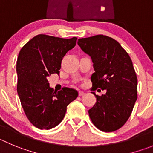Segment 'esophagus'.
<instances>
[{
	"label": "esophagus",
	"instance_id": "1",
	"mask_svg": "<svg viewBox=\"0 0 153 153\" xmlns=\"http://www.w3.org/2000/svg\"><path fill=\"white\" fill-rule=\"evenodd\" d=\"M85 92H83V91H79V96H84L85 95Z\"/></svg>",
	"mask_w": 153,
	"mask_h": 153
}]
</instances>
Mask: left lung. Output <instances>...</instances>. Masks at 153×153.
<instances>
[{"label":"left lung","mask_w":153,"mask_h":153,"mask_svg":"<svg viewBox=\"0 0 153 153\" xmlns=\"http://www.w3.org/2000/svg\"><path fill=\"white\" fill-rule=\"evenodd\" d=\"M78 44L94 63L91 91L106 90L102 96L92 92L97 102L88 111L90 118L100 131H116L126 123L137 99V78L131 57L118 41L102 35L80 38Z\"/></svg>","instance_id":"left-lung-1"}]
</instances>
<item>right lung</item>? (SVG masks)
<instances>
[{
    "mask_svg": "<svg viewBox=\"0 0 153 153\" xmlns=\"http://www.w3.org/2000/svg\"><path fill=\"white\" fill-rule=\"evenodd\" d=\"M76 41V37L65 39L38 35L25 44L19 53L17 93L25 115L39 129L49 130L59 125L67 105L78 97V91L72 88L54 91L48 81L51 74L59 75L62 58Z\"/></svg>",
    "mask_w": 153,
    "mask_h": 153,
    "instance_id": "add662e5",
    "label": "right lung"
}]
</instances>
